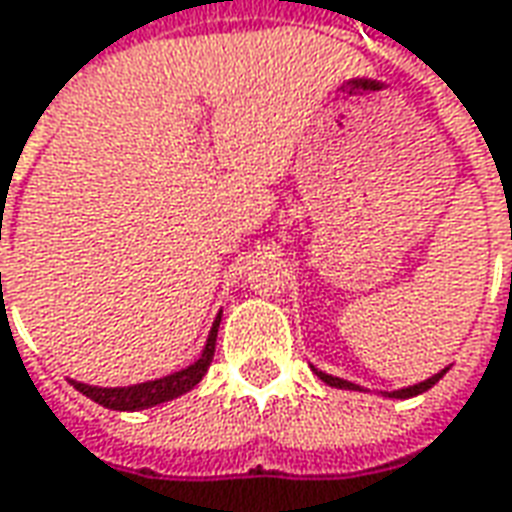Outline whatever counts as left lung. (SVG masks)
<instances>
[{"instance_id":"obj_1","label":"left lung","mask_w":512,"mask_h":512,"mask_svg":"<svg viewBox=\"0 0 512 512\" xmlns=\"http://www.w3.org/2000/svg\"><path fill=\"white\" fill-rule=\"evenodd\" d=\"M313 371H316V368H313ZM316 374H318V380H324L327 385H332V388H349V391H357L355 382H346V380H341V377H330V374H324V371H316ZM441 377H443V371H441V374H435V377H430L427 382H418V385H413V388H402V391H393L391 396H396V399H407V396H416V393L430 391L432 385L441 380Z\"/></svg>"}]
</instances>
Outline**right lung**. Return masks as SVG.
I'll use <instances>...</instances> for the list:
<instances>
[{"mask_svg":"<svg viewBox=\"0 0 512 512\" xmlns=\"http://www.w3.org/2000/svg\"><path fill=\"white\" fill-rule=\"evenodd\" d=\"M219 321L216 318L213 330H210V338H207V346L202 357L196 360L194 366L182 368V371H174L163 380L141 382V385H130V388H96V385H85V382H74L71 385L80 393H85L88 399H94L102 407H110V410H144V407L160 405V402H169L174 396H182L194 388L196 382L202 380L210 368V360H213V352H216V335H219Z\"/></svg>","mask_w":512,"mask_h":512,"instance_id":"right-lung-1","label":"right lung"}]
</instances>
